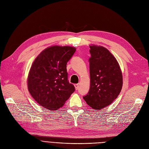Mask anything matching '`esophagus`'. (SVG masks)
<instances>
[{"label": "esophagus", "instance_id": "1", "mask_svg": "<svg viewBox=\"0 0 149 149\" xmlns=\"http://www.w3.org/2000/svg\"><path fill=\"white\" fill-rule=\"evenodd\" d=\"M74 87H75L76 90L77 91V90H78V88H79V84H74Z\"/></svg>", "mask_w": 149, "mask_h": 149}]
</instances>
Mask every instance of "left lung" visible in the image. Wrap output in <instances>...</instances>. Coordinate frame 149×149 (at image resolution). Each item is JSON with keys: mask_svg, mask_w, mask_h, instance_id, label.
<instances>
[{"mask_svg": "<svg viewBox=\"0 0 149 149\" xmlns=\"http://www.w3.org/2000/svg\"><path fill=\"white\" fill-rule=\"evenodd\" d=\"M89 52L91 87L83 98L93 109L100 110L111 104L119 95L122 74L116 58L105 47L90 46Z\"/></svg>", "mask_w": 149, "mask_h": 149, "instance_id": "1", "label": "left lung"}]
</instances>
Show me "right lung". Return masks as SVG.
Masks as SVG:
<instances>
[{
    "label": "right lung",
    "mask_w": 149,
    "mask_h": 149,
    "mask_svg": "<svg viewBox=\"0 0 149 149\" xmlns=\"http://www.w3.org/2000/svg\"><path fill=\"white\" fill-rule=\"evenodd\" d=\"M75 51L73 47L51 46L34 61L28 76V89L44 108L58 109L74 92V86L68 80L67 64Z\"/></svg>",
    "instance_id": "1"
}]
</instances>
